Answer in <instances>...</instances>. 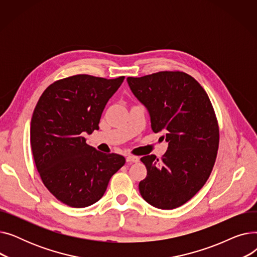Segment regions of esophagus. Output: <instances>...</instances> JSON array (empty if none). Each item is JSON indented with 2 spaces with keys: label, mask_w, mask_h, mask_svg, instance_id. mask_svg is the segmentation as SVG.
<instances>
[{
  "label": "esophagus",
  "mask_w": 257,
  "mask_h": 257,
  "mask_svg": "<svg viewBox=\"0 0 257 257\" xmlns=\"http://www.w3.org/2000/svg\"><path fill=\"white\" fill-rule=\"evenodd\" d=\"M126 160L127 163H138V161L140 160V158L138 156H133V155H128L126 157Z\"/></svg>",
  "instance_id": "1"
}]
</instances>
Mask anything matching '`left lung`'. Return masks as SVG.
I'll list each match as a JSON object with an SVG mask.
<instances>
[{
	"label": "left lung",
	"instance_id": "8db88e82",
	"mask_svg": "<svg viewBox=\"0 0 257 257\" xmlns=\"http://www.w3.org/2000/svg\"><path fill=\"white\" fill-rule=\"evenodd\" d=\"M127 82L149 111L153 132H166L169 143L160 160L153 154L141 158L147 176L140 193L154 207L177 208L201 190L214 166L220 134L213 107L204 88L183 72L128 77Z\"/></svg>",
	"mask_w": 257,
	"mask_h": 257
}]
</instances>
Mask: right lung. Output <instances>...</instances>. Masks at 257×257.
Returning <instances> with one entry per match:
<instances>
[{
    "label": "right lung",
    "instance_id": "1",
    "mask_svg": "<svg viewBox=\"0 0 257 257\" xmlns=\"http://www.w3.org/2000/svg\"><path fill=\"white\" fill-rule=\"evenodd\" d=\"M125 77L75 75L49 85L40 96L30 127L36 169L57 200L82 208L99 201L125 157L86 144L83 134L99 129L102 112Z\"/></svg>",
    "mask_w": 257,
    "mask_h": 257
}]
</instances>
